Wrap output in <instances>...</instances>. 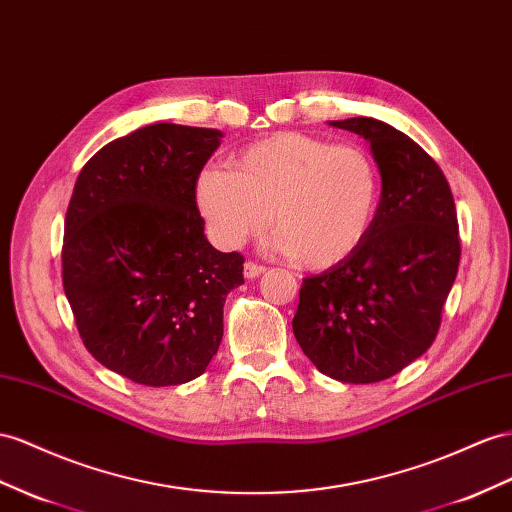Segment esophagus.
<instances>
[{
	"label": "esophagus",
	"mask_w": 512,
	"mask_h": 512,
	"mask_svg": "<svg viewBox=\"0 0 512 512\" xmlns=\"http://www.w3.org/2000/svg\"><path fill=\"white\" fill-rule=\"evenodd\" d=\"M264 272H266V266L255 264V261H246V264H244V277L246 279L261 277V274H264Z\"/></svg>",
	"instance_id": "34e87169"
}]
</instances>
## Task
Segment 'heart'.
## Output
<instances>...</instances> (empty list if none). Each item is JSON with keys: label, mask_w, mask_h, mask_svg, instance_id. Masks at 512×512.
Wrapping results in <instances>:
<instances>
[{"label": "heart", "mask_w": 512, "mask_h": 512, "mask_svg": "<svg viewBox=\"0 0 512 512\" xmlns=\"http://www.w3.org/2000/svg\"><path fill=\"white\" fill-rule=\"evenodd\" d=\"M231 170L207 166L194 196L212 238L240 246L268 227L274 246L309 270L355 255L381 205V173L368 149L281 131L231 155Z\"/></svg>", "instance_id": "obj_1"}]
</instances>
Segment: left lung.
I'll list each match as a JSON object with an SVG mask.
<instances>
[{"mask_svg": "<svg viewBox=\"0 0 512 512\" xmlns=\"http://www.w3.org/2000/svg\"><path fill=\"white\" fill-rule=\"evenodd\" d=\"M331 125L370 140L381 205L355 255L303 279L292 329L322 374L378 383L422 357L439 333L461 261L456 205L439 164L402 131L368 116Z\"/></svg>", "mask_w": 512, "mask_h": 512, "instance_id": "8db88e82", "label": "left lung"}]
</instances>
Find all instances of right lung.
Segmentation results:
<instances>
[{
    "mask_svg": "<svg viewBox=\"0 0 512 512\" xmlns=\"http://www.w3.org/2000/svg\"><path fill=\"white\" fill-rule=\"evenodd\" d=\"M222 134L155 123L84 164L64 218L62 287L86 350L151 387L201 376L244 257L203 235L194 186Z\"/></svg>",
    "mask_w": 512,
    "mask_h": 512,
    "instance_id": "1",
    "label": "right lung"
}]
</instances>
